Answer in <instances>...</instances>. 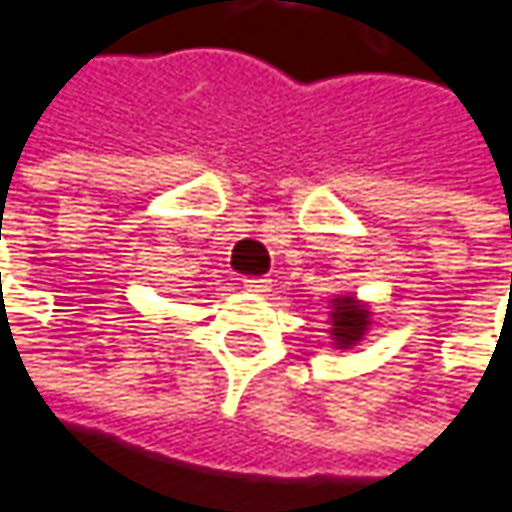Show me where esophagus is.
<instances>
[{"mask_svg":"<svg viewBox=\"0 0 512 512\" xmlns=\"http://www.w3.org/2000/svg\"><path fill=\"white\" fill-rule=\"evenodd\" d=\"M269 284H272L269 278H246V281H243V287H246L249 293H257V296H260V293H266V290H269Z\"/></svg>","mask_w":512,"mask_h":512,"instance_id":"obj_1","label":"esophagus"}]
</instances>
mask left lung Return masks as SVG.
<instances>
[{
	"instance_id": "8db88e82",
	"label": "left lung",
	"mask_w": 512,
	"mask_h": 512,
	"mask_svg": "<svg viewBox=\"0 0 512 512\" xmlns=\"http://www.w3.org/2000/svg\"><path fill=\"white\" fill-rule=\"evenodd\" d=\"M328 319H331V343L334 349L349 351L363 343V337L372 328V304L360 302L351 293H340L328 304Z\"/></svg>"
}]
</instances>
